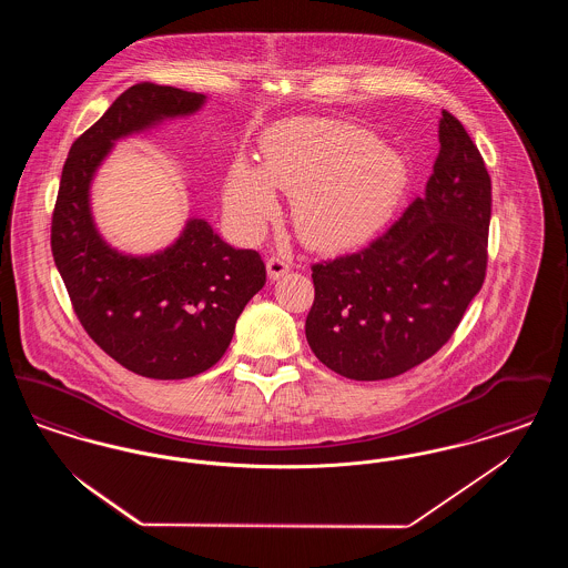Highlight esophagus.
Returning a JSON list of instances; mask_svg holds the SVG:
<instances>
[{
  "instance_id": "esophagus-1",
  "label": "esophagus",
  "mask_w": 568,
  "mask_h": 568,
  "mask_svg": "<svg viewBox=\"0 0 568 568\" xmlns=\"http://www.w3.org/2000/svg\"><path fill=\"white\" fill-rule=\"evenodd\" d=\"M290 268H292V262L285 260V257H281V255H271L268 262H266V271H268V276H271L272 281H276V278H281L283 274H287Z\"/></svg>"
}]
</instances>
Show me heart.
<instances>
[{"instance_id":"1","label":"heart","mask_w":568,"mask_h":568,"mask_svg":"<svg viewBox=\"0 0 568 568\" xmlns=\"http://www.w3.org/2000/svg\"><path fill=\"white\" fill-rule=\"evenodd\" d=\"M408 163L366 128L334 119H300L262 144V163L232 165L225 209L244 232L276 213V193L294 197L300 239L315 248H347L375 236L405 200Z\"/></svg>"}]
</instances>
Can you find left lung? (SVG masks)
<instances>
[{"label": "left lung", "mask_w": 568, "mask_h": 568, "mask_svg": "<svg viewBox=\"0 0 568 568\" xmlns=\"http://www.w3.org/2000/svg\"><path fill=\"white\" fill-rule=\"evenodd\" d=\"M440 151L422 197L362 251L313 266L306 341L341 377L381 381L433 357L487 266L491 181L479 149L443 110Z\"/></svg>", "instance_id": "left-lung-1"}]
</instances>
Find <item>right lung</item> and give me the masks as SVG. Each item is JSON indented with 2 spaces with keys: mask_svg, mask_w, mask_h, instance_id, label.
<instances>
[{
  "mask_svg": "<svg viewBox=\"0 0 568 568\" xmlns=\"http://www.w3.org/2000/svg\"><path fill=\"white\" fill-rule=\"evenodd\" d=\"M204 93L140 82L72 144L54 204V266L87 334L140 377L190 378L232 343L246 302L266 283L257 251L234 248L190 216L172 244L149 255L114 248L91 213V183L116 140L191 116Z\"/></svg>",
  "mask_w": 568,
  "mask_h": 568,
  "instance_id": "obj_1",
  "label": "right lung"
}]
</instances>
